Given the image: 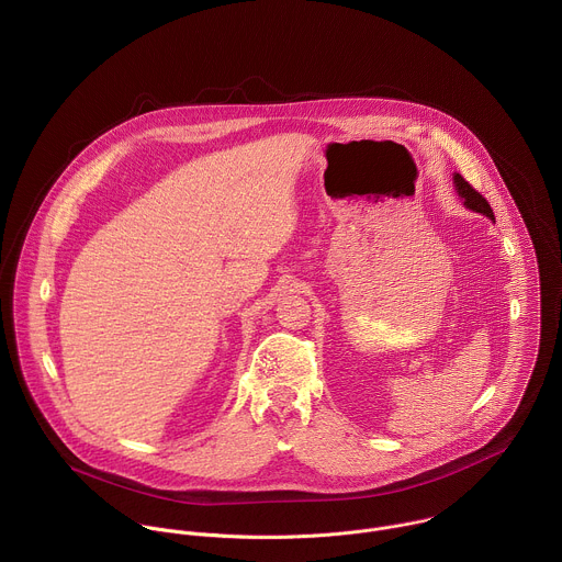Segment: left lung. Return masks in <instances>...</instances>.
<instances>
[{"label":"left lung","mask_w":562,"mask_h":562,"mask_svg":"<svg viewBox=\"0 0 562 562\" xmlns=\"http://www.w3.org/2000/svg\"><path fill=\"white\" fill-rule=\"evenodd\" d=\"M453 183H456V190H458V194L462 196V201H464V205L469 207V210H473V212H480V214H484V216H488L491 221H495V214H493V207H491V203L460 175V172H456L453 175Z\"/></svg>","instance_id":"obj_1"}]
</instances>
